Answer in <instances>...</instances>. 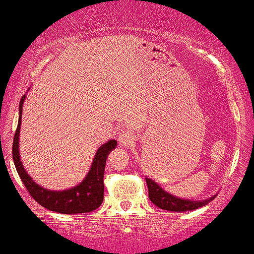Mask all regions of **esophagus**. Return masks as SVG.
I'll return each mask as SVG.
<instances>
[{
	"label": "esophagus",
	"mask_w": 254,
	"mask_h": 254,
	"mask_svg": "<svg viewBox=\"0 0 254 254\" xmlns=\"http://www.w3.org/2000/svg\"><path fill=\"white\" fill-rule=\"evenodd\" d=\"M118 140H119V144L122 145V146H130V145L134 144L135 137L132 132L127 131V130H125V131L120 132Z\"/></svg>",
	"instance_id": "34e87169"
}]
</instances>
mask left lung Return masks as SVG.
I'll list each match as a JSON object with an SVG mask.
<instances>
[{
  "label": "left lung",
  "instance_id": "left-lung-1",
  "mask_svg": "<svg viewBox=\"0 0 254 254\" xmlns=\"http://www.w3.org/2000/svg\"><path fill=\"white\" fill-rule=\"evenodd\" d=\"M146 179L147 184V190H149V197L151 200V202L154 205H156L157 207L162 208V210L166 211H175V212H185V211H191L196 210L198 207H202V206L207 205L210 201H212L215 198L216 195L211 196L210 198H206V200H189V198H180L177 196L171 195L167 191H165L160 185H157L156 182L152 179L149 177H145Z\"/></svg>",
  "mask_w": 254,
  "mask_h": 254
}]
</instances>
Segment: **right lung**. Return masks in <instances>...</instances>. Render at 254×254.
I'll return each mask as SVG.
<instances>
[{"instance_id":"1","label":"right lung","mask_w":254,"mask_h":254,"mask_svg":"<svg viewBox=\"0 0 254 254\" xmlns=\"http://www.w3.org/2000/svg\"><path fill=\"white\" fill-rule=\"evenodd\" d=\"M24 99H26V95H23L19 102L18 125H17L16 134L13 137L12 156H13L17 172H18L26 189L28 190V192L39 205L43 206L47 210L54 211V212L72 215V213L92 212V211L97 210L102 205L103 198H104L103 177H104L105 162H107L109 152L117 147V140H109L97 150L89 171L80 184L75 185L70 189L59 190V191L46 189L37 184L29 176L22 164L21 156H19V130H21L22 107H23Z\"/></svg>"}]
</instances>
